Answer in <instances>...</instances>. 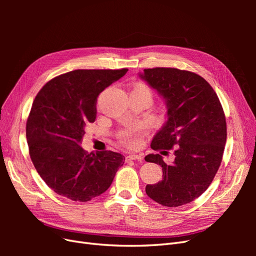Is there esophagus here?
Masks as SVG:
<instances>
[{
	"mask_svg": "<svg viewBox=\"0 0 256 256\" xmlns=\"http://www.w3.org/2000/svg\"><path fill=\"white\" fill-rule=\"evenodd\" d=\"M143 159V157L141 156V154H128V156L126 157V160H138L141 161Z\"/></svg>",
	"mask_w": 256,
	"mask_h": 256,
	"instance_id": "1",
	"label": "esophagus"
}]
</instances>
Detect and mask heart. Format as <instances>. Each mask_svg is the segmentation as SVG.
<instances>
[{
  "label": "heart",
  "mask_w": 256,
  "mask_h": 256,
  "mask_svg": "<svg viewBox=\"0 0 256 256\" xmlns=\"http://www.w3.org/2000/svg\"><path fill=\"white\" fill-rule=\"evenodd\" d=\"M134 88H138V90H148V88L146 86L145 84L143 83H136ZM120 142L126 145L128 147H130V148H136V147L140 146L141 144V134H140V131L134 129V130H128V131H125V132H122L120 136Z\"/></svg>",
  "instance_id": "heart-1"
}]
</instances>
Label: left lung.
Returning <instances> with one entry per match:
<instances>
[{"label":"left lung","mask_w":256,"mask_h":256,"mask_svg":"<svg viewBox=\"0 0 256 256\" xmlns=\"http://www.w3.org/2000/svg\"><path fill=\"white\" fill-rule=\"evenodd\" d=\"M140 76L164 97L168 109L152 148H174L175 154L172 164L159 154L145 157L164 173L161 182L146 186V194L166 207L188 204L206 191L221 164L226 120L220 100L204 78L188 70L156 67L144 69Z\"/></svg>","instance_id":"obj_1"}]
</instances>
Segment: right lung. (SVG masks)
<instances>
[{"instance_id":"add662e5","label":"right lung","mask_w":256,"mask_h":256,"mask_svg":"<svg viewBox=\"0 0 256 256\" xmlns=\"http://www.w3.org/2000/svg\"><path fill=\"white\" fill-rule=\"evenodd\" d=\"M127 68L76 69L56 76L38 92L26 122L30 157L58 194L88 202L110 187L125 157L111 150L88 154L81 147L85 127L96 120V102Z\"/></svg>"}]
</instances>
